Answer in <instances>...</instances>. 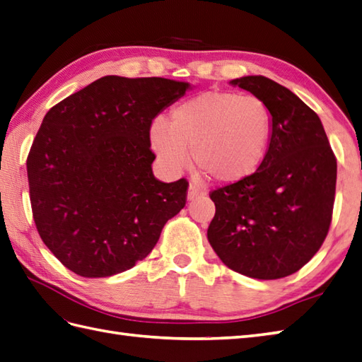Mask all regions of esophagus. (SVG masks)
Here are the masks:
<instances>
[{"label":"esophagus","instance_id":"34e87169","mask_svg":"<svg viewBox=\"0 0 362 362\" xmlns=\"http://www.w3.org/2000/svg\"><path fill=\"white\" fill-rule=\"evenodd\" d=\"M200 196H204V191H202L200 188H197L196 185H189L188 188V200H194Z\"/></svg>","mask_w":362,"mask_h":362}]
</instances>
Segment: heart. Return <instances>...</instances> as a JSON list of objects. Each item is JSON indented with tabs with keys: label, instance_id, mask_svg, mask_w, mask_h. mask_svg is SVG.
<instances>
[{
	"label": "heart",
	"instance_id": "obj_1",
	"mask_svg": "<svg viewBox=\"0 0 362 362\" xmlns=\"http://www.w3.org/2000/svg\"><path fill=\"white\" fill-rule=\"evenodd\" d=\"M270 107L256 95L208 90L175 106L166 124L151 128V146L180 171L192 160L216 182L238 183L262 166L270 145Z\"/></svg>",
	"mask_w": 362,
	"mask_h": 362
}]
</instances>
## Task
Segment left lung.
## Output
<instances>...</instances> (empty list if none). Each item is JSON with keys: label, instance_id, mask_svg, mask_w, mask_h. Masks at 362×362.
<instances>
[{"label": "left lung", "instance_id": "8db88e82", "mask_svg": "<svg viewBox=\"0 0 362 362\" xmlns=\"http://www.w3.org/2000/svg\"><path fill=\"white\" fill-rule=\"evenodd\" d=\"M262 98L273 129L262 166L248 179L209 192L216 214L208 240L233 272L281 279L300 270L329 233L336 157L317 114L262 75L231 81Z\"/></svg>", "mask_w": 362, "mask_h": 362}]
</instances>
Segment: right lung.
I'll return each mask as SVG.
<instances>
[{
    "mask_svg": "<svg viewBox=\"0 0 362 362\" xmlns=\"http://www.w3.org/2000/svg\"><path fill=\"white\" fill-rule=\"evenodd\" d=\"M188 88L106 75L45 115L26 163L32 216L45 245L75 274L129 270L187 204V179L154 177L149 131Z\"/></svg>",
    "mask_w": 362,
    "mask_h": 362,
    "instance_id": "obj_1",
    "label": "right lung"
}]
</instances>
